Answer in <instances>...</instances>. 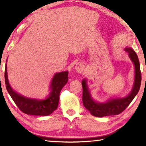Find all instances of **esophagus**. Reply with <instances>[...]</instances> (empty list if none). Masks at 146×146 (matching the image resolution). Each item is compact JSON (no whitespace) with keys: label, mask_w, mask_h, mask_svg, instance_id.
<instances>
[{"label":"esophagus","mask_w":146,"mask_h":146,"mask_svg":"<svg viewBox=\"0 0 146 146\" xmlns=\"http://www.w3.org/2000/svg\"><path fill=\"white\" fill-rule=\"evenodd\" d=\"M75 70L76 71V72L82 74L84 70V66L83 64L82 63H77L76 64Z\"/></svg>","instance_id":"1"}]
</instances>
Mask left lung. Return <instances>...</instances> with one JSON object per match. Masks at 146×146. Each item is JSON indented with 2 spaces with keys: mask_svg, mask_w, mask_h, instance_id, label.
Returning <instances> with one entry per match:
<instances>
[{
  "mask_svg": "<svg viewBox=\"0 0 146 146\" xmlns=\"http://www.w3.org/2000/svg\"><path fill=\"white\" fill-rule=\"evenodd\" d=\"M125 50L128 53L129 58L134 65L135 68L134 82L132 89L128 95L123 98H113L109 99L103 103L98 102L92 96L89 87L87 85L86 80L84 79L82 82L83 88V105L92 115L96 117H104L119 114L128 106L138 93L141 81L140 66L138 57L135 51L131 48L126 47Z\"/></svg>",
  "mask_w": 146,
  "mask_h": 146,
  "instance_id": "1",
  "label": "left lung"
}]
</instances>
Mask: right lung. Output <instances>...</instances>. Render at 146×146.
Instances as JSON below:
<instances>
[{"label":"right lung","mask_w":146,"mask_h":146,"mask_svg":"<svg viewBox=\"0 0 146 146\" xmlns=\"http://www.w3.org/2000/svg\"><path fill=\"white\" fill-rule=\"evenodd\" d=\"M7 65H5V79L6 88L12 99L23 113L34 115H48L58 108L60 93L68 80V72L56 73L52 79L49 94L45 99L30 98L19 94L10 85L7 75Z\"/></svg>","instance_id":"1"}]
</instances>
